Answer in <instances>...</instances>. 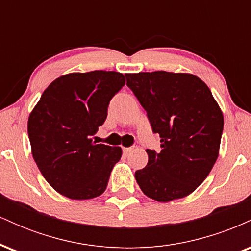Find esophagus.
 <instances>
[{"label": "esophagus", "instance_id": "1", "mask_svg": "<svg viewBox=\"0 0 251 251\" xmlns=\"http://www.w3.org/2000/svg\"><path fill=\"white\" fill-rule=\"evenodd\" d=\"M131 151H132V148H124V149H123L124 154H128Z\"/></svg>", "mask_w": 251, "mask_h": 251}]
</instances>
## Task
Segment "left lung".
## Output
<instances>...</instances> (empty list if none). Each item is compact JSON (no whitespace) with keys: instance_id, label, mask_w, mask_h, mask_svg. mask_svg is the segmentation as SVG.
Returning a JSON list of instances; mask_svg holds the SVG:
<instances>
[{"instance_id":"8db88e82","label":"left lung","mask_w":251,"mask_h":251,"mask_svg":"<svg viewBox=\"0 0 251 251\" xmlns=\"http://www.w3.org/2000/svg\"><path fill=\"white\" fill-rule=\"evenodd\" d=\"M125 76L162 143L160 152L146 150L148 165L135 171V180L154 201L185 197L217 160L224 124L220 106L208 86L192 74L157 71Z\"/></svg>"}]
</instances>
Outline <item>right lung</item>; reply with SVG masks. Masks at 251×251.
Here are the masks:
<instances>
[{
  "instance_id": "obj_1",
  "label": "right lung",
  "mask_w": 251,
  "mask_h": 251,
  "mask_svg": "<svg viewBox=\"0 0 251 251\" xmlns=\"http://www.w3.org/2000/svg\"><path fill=\"white\" fill-rule=\"evenodd\" d=\"M125 85L118 72L93 71L57 77L28 119L31 153L45 179L71 200H91L107 186L119 146L96 144L92 135L107 118L108 103Z\"/></svg>"
}]
</instances>
